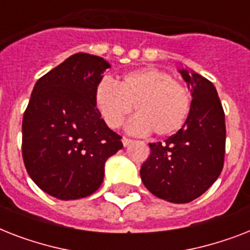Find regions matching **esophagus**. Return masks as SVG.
Here are the masks:
<instances>
[{"label":"esophagus","instance_id":"34e87169","mask_svg":"<svg viewBox=\"0 0 250 250\" xmlns=\"http://www.w3.org/2000/svg\"><path fill=\"white\" fill-rule=\"evenodd\" d=\"M122 143H123V145H125V146H128V145L132 143V140H131V139H128V137H123V139H122Z\"/></svg>","mask_w":250,"mask_h":250}]
</instances>
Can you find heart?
<instances>
[{"label":"heart","mask_w":250,"mask_h":250,"mask_svg":"<svg viewBox=\"0 0 250 250\" xmlns=\"http://www.w3.org/2000/svg\"><path fill=\"white\" fill-rule=\"evenodd\" d=\"M94 104L110 128L121 127L135 105L137 115L129 122L131 132L170 136L186 123L190 96L170 74L145 67L125 74L119 84L102 78L94 89Z\"/></svg>","instance_id":"obj_1"}]
</instances>
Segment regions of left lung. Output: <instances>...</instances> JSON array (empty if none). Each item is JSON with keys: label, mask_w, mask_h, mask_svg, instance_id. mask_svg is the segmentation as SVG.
Here are the masks:
<instances>
[{"label": "left lung", "mask_w": 250, "mask_h": 250, "mask_svg": "<svg viewBox=\"0 0 250 250\" xmlns=\"http://www.w3.org/2000/svg\"><path fill=\"white\" fill-rule=\"evenodd\" d=\"M192 94L186 123L165 143H152L141 166L144 186L157 197L187 204L209 189L225 162V111L211 82L187 68L179 70Z\"/></svg>", "instance_id": "left-lung-1"}]
</instances>
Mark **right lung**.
<instances>
[{
	"label": "right lung",
	"instance_id": "right-lung-1",
	"mask_svg": "<svg viewBox=\"0 0 250 250\" xmlns=\"http://www.w3.org/2000/svg\"><path fill=\"white\" fill-rule=\"evenodd\" d=\"M110 63L76 53L37 80L21 125L25 170L45 193L78 200L94 193L105 162L123 148L94 104V89Z\"/></svg>",
	"mask_w": 250,
	"mask_h": 250
}]
</instances>
